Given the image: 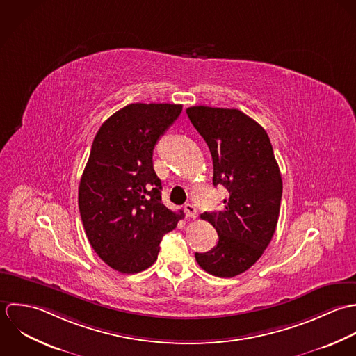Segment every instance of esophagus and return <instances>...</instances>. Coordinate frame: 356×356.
I'll list each match as a JSON object with an SVG mask.
<instances>
[{
    "mask_svg": "<svg viewBox=\"0 0 356 356\" xmlns=\"http://www.w3.org/2000/svg\"><path fill=\"white\" fill-rule=\"evenodd\" d=\"M184 212L187 213L188 217H191V218H194V217H197V208L193 205V204H186L184 205Z\"/></svg>",
    "mask_w": 356,
    "mask_h": 356,
    "instance_id": "1",
    "label": "esophagus"
}]
</instances>
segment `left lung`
<instances>
[{
  "mask_svg": "<svg viewBox=\"0 0 356 356\" xmlns=\"http://www.w3.org/2000/svg\"><path fill=\"white\" fill-rule=\"evenodd\" d=\"M186 113L211 149L213 186L228 191L222 211L201 214L218 242L195 260L214 277L232 278L249 270L273 239L282 198L280 166L264 128L242 111L194 106Z\"/></svg>",
  "mask_w": 356,
  "mask_h": 356,
  "instance_id": "8db88e82",
  "label": "left lung"
}]
</instances>
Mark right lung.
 <instances>
[{"mask_svg":"<svg viewBox=\"0 0 356 356\" xmlns=\"http://www.w3.org/2000/svg\"><path fill=\"white\" fill-rule=\"evenodd\" d=\"M181 108L128 104L104 121L92 143L78 188L81 220L97 256L122 274L152 266L162 236L184 217L162 204L152 168L154 147Z\"/></svg>","mask_w":356,"mask_h":356,"instance_id":"right-lung-1","label":"right lung"}]
</instances>
